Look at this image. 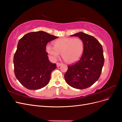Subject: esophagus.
<instances>
[{
	"instance_id": "obj_1",
	"label": "esophagus",
	"mask_w": 122,
	"mask_h": 122,
	"mask_svg": "<svg viewBox=\"0 0 122 122\" xmlns=\"http://www.w3.org/2000/svg\"><path fill=\"white\" fill-rule=\"evenodd\" d=\"M61 65V63H58V62H57V63H56V66H57V67H60V66Z\"/></svg>"
}]
</instances>
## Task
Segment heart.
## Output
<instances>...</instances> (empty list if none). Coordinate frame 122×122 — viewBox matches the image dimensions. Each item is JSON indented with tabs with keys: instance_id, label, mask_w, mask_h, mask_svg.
<instances>
[{
	"instance_id": "b5f03b06",
	"label": "heart",
	"mask_w": 122,
	"mask_h": 122,
	"mask_svg": "<svg viewBox=\"0 0 122 122\" xmlns=\"http://www.w3.org/2000/svg\"><path fill=\"white\" fill-rule=\"evenodd\" d=\"M47 52L53 60L62 56L68 63H74L81 56L84 50L82 40L78 38H62L54 42V46L48 44L46 47Z\"/></svg>"
}]
</instances>
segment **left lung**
Masks as SVG:
<instances>
[{
    "label": "left lung",
    "instance_id": "left-lung-1",
    "mask_svg": "<svg viewBox=\"0 0 122 122\" xmlns=\"http://www.w3.org/2000/svg\"><path fill=\"white\" fill-rule=\"evenodd\" d=\"M70 36L81 39L84 50L79 61L68 66L65 79L72 87L84 89L92 86L100 76L104 62L102 46L94 36L82 32Z\"/></svg>",
    "mask_w": 122,
    "mask_h": 122
}]
</instances>
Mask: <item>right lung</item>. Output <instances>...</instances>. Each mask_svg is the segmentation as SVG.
Segmentation results:
<instances>
[{
  "label": "right lung",
  "mask_w": 122,
  "mask_h": 122,
  "mask_svg": "<svg viewBox=\"0 0 122 122\" xmlns=\"http://www.w3.org/2000/svg\"><path fill=\"white\" fill-rule=\"evenodd\" d=\"M58 37L43 31L29 32L18 42L14 56L15 74L23 86L36 90L49 83L56 64L49 61L47 43Z\"/></svg>",
  "instance_id": "1"
}]
</instances>
